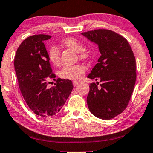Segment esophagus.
I'll return each instance as SVG.
<instances>
[{
	"instance_id": "1",
	"label": "esophagus",
	"mask_w": 153,
	"mask_h": 153,
	"mask_svg": "<svg viewBox=\"0 0 153 153\" xmlns=\"http://www.w3.org/2000/svg\"><path fill=\"white\" fill-rule=\"evenodd\" d=\"M78 82H73V84H74V86H77V85H78Z\"/></svg>"
}]
</instances>
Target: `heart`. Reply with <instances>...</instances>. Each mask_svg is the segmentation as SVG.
<instances>
[{
  "label": "heart",
  "mask_w": 153,
  "mask_h": 153,
  "mask_svg": "<svg viewBox=\"0 0 153 153\" xmlns=\"http://www.w3.org/2000/svg\"><path fill=\"white\" fill-rule=\"evenodd\" d=\"M63 45L69 49L74 50V51L79 53L81 58H87L88 53L86 51H84L83 45L75 38H69L63 40ZM49 60L52 65L58 66L60 64V51L56 47L53 46L49 50ZM85 72V67L83 65H76L72 66H66L63 67L59 72L60 76L63 79H70V80H78L80 78L82 75Z\"/></svg>",
  "instance_id": "obj_1"
}]
</instances>
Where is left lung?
<instances>
[{"mask_svg":"<svg viewBox=\"0 0 153 153\" xmlns=\"http://www.w3.org/2000/svg\"><path fill=\"white\" fill-rule=\"evenodd\" d=\"M98 46L101 56L87 77L102 84H90L86 102L91 113L108 120L122 113L128 104L136 81L135 58L122 36L107 29L81 33Z\"/></svg>","mask_w":153,"mask_h":153,"instance_id":"obj_1","label":"left lung"}]
</instances>
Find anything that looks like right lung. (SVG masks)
I'll list each match as a JSON object with an SVG mask.
<instances>
[{
	"mask_svg": "<svg viewBox=\"0 0 153 153\" xmlns=\"http://www.w3.org/2000/svg\"><path fill=\"white\" fill-rule=\"evenodd\" d=\"M51 37L40 34L26 38L18 48L14 58L18 86L24 100L36 115L42 117L56 115L74 88L71 81L60 78L56 86L47 87V79L56 77L44 44Z\"/></svg>",
	"mask_w": 153,
	"mask_h": 153,
	"instance_id": "right-lung-1",
	"label": "right lung"
}]
</instances>
